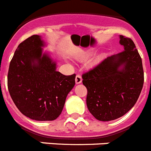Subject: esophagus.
Returning <instances> with one entry per match:
<instances>
[{
	"mask_svg": "<svg viewBox=\"0 0 151 151\" xmlns=\"http://www.w3.org/2000/svg\"><path fill=\"white\" fill-rule=\"evenodd\" d=\"M75 80H76V85H78V84L81 83V81H82V78H81L80 75H77L76 76V79Z\"/></svg>",
	"mask_w": 151,
	"mask_h": 151,
	"instance_id": "esophagus-1",
	"label": "esophagus"
}]
</instances>
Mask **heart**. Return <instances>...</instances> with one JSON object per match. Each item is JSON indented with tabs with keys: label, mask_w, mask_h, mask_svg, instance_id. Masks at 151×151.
Masks as SVG:
<instances>
[{
	"label": "heart",
	"mask_w": 151,
	"mask_h": 151,
	"mask_svg": "<svg viewBox=\"0 0 151 151\" xmlns=\"http://www.w3.org/2000/svg\"><path fill=\"white\" fill-rule=\"evenodd\" d=\"M92 55V52H91V51H86V52H85L84 53L81 54V55H78V56L76 57V59H78V60H88L89 58H91Z\"/></svg>",
	"instance_id": "b5f03b06"
}]
</instances>
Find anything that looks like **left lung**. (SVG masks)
Here are the masks:
<instances>
[{
    "label": "left lung",
    "instance_id": "8db88e82",
    "mask_svg": "<svg viewBox=\"0 0 151 151\" xmlns=\"http://www.w3.org/2000/svg\"><path fill=\"white\" fill-rule=\"evenodd\" d=\"M124 51L108 57L82 75L88 89L87 106L100 121L122 117L134 106L144 84L142 61L133 41L119 36Z\"/></svg>",
    "mask_w": 151,
    "mask_h": 151
}]
</instances>
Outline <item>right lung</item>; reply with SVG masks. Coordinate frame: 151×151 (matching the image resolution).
Instances as JSON below:
<instances>
[{
    "label": "right lung",
    "mask_w": 151,
    "mask_h": 151,
    "mask_svg": "<svg viewBox=\"0 0 151 151\" xmlns=\"http://www.w3.org/2000/svg\"><path fill=\"white\" fill-rule=\"evenodd\" d=\"M47 43L33 35L19 45L9 63L8 90L22 114L38 121H54L62 112L75 85L76 75L57 71V61L43 48Z\"/></svg>",
    "instance_id": "right-lung-1"
}]
</instances>
